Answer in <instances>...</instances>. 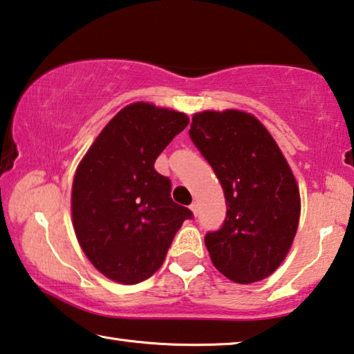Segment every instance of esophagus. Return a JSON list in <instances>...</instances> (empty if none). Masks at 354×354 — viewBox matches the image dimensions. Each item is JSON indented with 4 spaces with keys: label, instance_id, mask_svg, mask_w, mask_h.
I'll return each instance as SVG.
<instances>
[{
    "label": "esophagus",
    "instance_id": "34e87169",
    "mask_svg": "<svg viewBox=\"0 0 354 354\" xmlns=\"http://www.w3.org/2000/svg\"><path fill=\"white\" fill-rule=\"evenodd\" d=\"M189 207H190V211H192V212H194V216H197V214H198V205H197V203H195V201H194V203H192V205H190Z\"/></svg>",
    "mask_w": 354,
    "mask_h": 354
}]
</instances>
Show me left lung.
<instances>
[{"instance_id":"left-lung-1","label":"left lung","mask_w":354,"mask_h":354,"mask_svg":"<svg viewBox=\"0 0 354 354\" xmlns=\"http://www.w3.org/2000/svg\"><path fill=\"white\" fill-rule=\"evenodd\" d=\"M189 136L225 195L223 225L205 236L212 263L236 283L266 279L287 257L299 223L288 162L266 127L244 111H201Z\"/></svg>"}]
</instances>
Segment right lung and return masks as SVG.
I'll return each instance as SVG.
<instances>
[{"label":"right lung","instance_id":"1","mask_svg":"<svg viewBox=\"0 0 354 354\" xmlns=\"http://www.w3.org/2000/svg\"><path fill=\"white\" fill-rule=\"evenodd\" d=\"M189 118L136 102L122 109L78 165L72 221L80 248L115 282L147 280L162 266L171 241L192 211L171 200V183L154 170Z\"/></svg>","mask_w":354,"mask_h":354}]
</instances>
